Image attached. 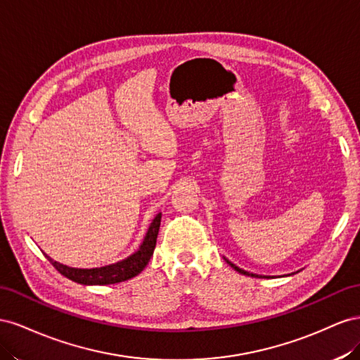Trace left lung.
<instances>
[{
  "label": "left lung",
  "instance_id": "1",
  "mask_svg": "<svg viewBox=\"0 0 360 360\" xmlns=\"http://www.w3.org/2000/svg\"><path fill=\"white\" fill-rule=\"evenodd\" d=\"M224 259H226V258H224ZM226 262H228V264L232 266L233 270H237V271H238V273H241V274H245V276H252V277H270V276H259V274H253V273L245 271V270L240 269V266H237V265H235V264H232V262H231V261H228V259H226Z\"/></svg>",
  "mask_w": 360,
  "mask_h": 360
}]
</instances>
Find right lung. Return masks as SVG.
Masks as SVG:
<instances>
[{
  "mask_svg": "<svg viewBox=\"0 0 360 360\" xmlns=\"http://www.w3.org/2000/svg\"><path fill=\"white\" fill-rule=\"evenodd\" d=\"M161 223V212L155 215V219L152 220L149 229L146 232V237L143 240L141 245L136 253L128 256L127 259L119 261L116 264L99 266V269H72V266L60 264L54 259H51L48 255H45L48 261L56 266L58 273L63 274L68 279L74 281L77 283L83 285H110V283H119L125 282L131 277L137 276L145 270V266L150 261L153 250H155L157 237L160 231Z\"/></svg>",
  "mask_w": 360,
  "mask_h": 360,
  "instance_id": "1",
  "label": "right lung"
}]
</instances>
